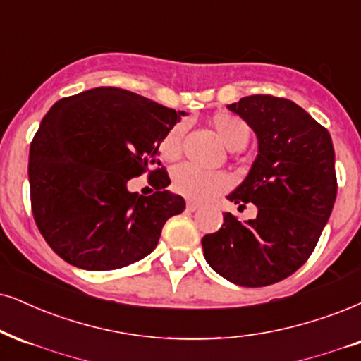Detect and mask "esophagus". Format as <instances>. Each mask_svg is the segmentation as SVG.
Wrapping results in <instances>:
<instances>
[{"mask_svg":"<svg viewBox=\"0 0 361 361\" xmlns=\"http://www.w3.org/2000/svg\"><path fill=\"white\" fill-rule=\"evenodd\" d=\"M199 209V204H195V202H188V211L189 212H194V211H197Z\"/></svg>","mask_w":361,"mask_h":361,"instance_id":"obj_1","label":"esophagus"}]
</instances>
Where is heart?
Instances as JSON below:
<instances>
[{
	"instance_id": "heart-1",
	"label": "heart",
	"mask_w": 361,
	"mask_h": 361,
	"mask_svg": "<svg viewBox=\"0 0 361 361\" xmlns=\"http://www.w3.org/2000/svg\"><path fill=\"white\" fill-rule=\"evenodd\" d=\"M209 126L217 133L222 144L229 150L246 149L251 139L247 122L235 114L217 112L209 118ZM185 133V122H177L164 133L159 142V154L164 160H177L182 152V140ZM231 179L224 172H207L192 166H180L172 172V188L177 194L190 201L204 202L214 195L228 190Z\"/></svg>"
}]
</instances>
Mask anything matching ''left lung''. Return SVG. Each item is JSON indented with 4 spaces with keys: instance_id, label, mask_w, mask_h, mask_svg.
I'll list each match as a JSON object with an SVG mask.
<instances>
[{
    "instance_id": "1",
    "label": "left lung",
    "mask_w": 361,
    "mask_h": 361,
    "mask_svg": "<svg viewBox=\"0 0 361 361\" xmlns=\"http://www.w3.org/2000/svg\"><path fill=\"white\" fill-rule=\"evenodd\" d=\"M257 137V157L243 184L228 195L257 216L226 212L217 233L202 238L204 257L228 281L269 286L291 276L317 247L336 199L335 149L330 132L306 110L273 95L228 105Z\"/></svg>"
}]
</instances>
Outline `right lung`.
Returning a JSON list of instances; mask_svg holds the SVG:
<instances>
[{"mask_svg":"<svg viewBox=\"0 0 361 361\" xmlns=\"http://www.w3.org/2000/svg\"><path fill=\"white\" fill-rule=\"evenodd\" d=\"M185 112L117 87L65 97L48 110L30 145L31 211L53 251L87 271L126 268L154 251L185 201L169 192L159 142ZM149 173L139 196L126 182Z\"/></svg>","mask_w":361,"mask_h":361,"instance_id":"right-lung-1","label":"right lung"}]
</instances>
